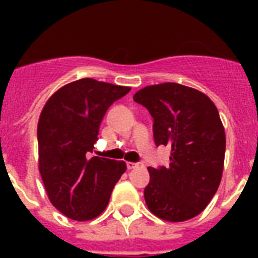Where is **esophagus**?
Masks as SVG:
<instances>
[{"instance_id":"esophagus-1","label":"esophagus","mask_w":258,"mask_h":258,"mask_svg":"<svg viewBox=\"0 0 258 258\" xmlns=\"http://www.w3.org/2000/svg\"><path fill=\"white\" fill-rule=\"evenodd\" d=\"M139 166H142V163H139V162H127V169L128 170L137 169Z\"/></svg>"}]
</instances>
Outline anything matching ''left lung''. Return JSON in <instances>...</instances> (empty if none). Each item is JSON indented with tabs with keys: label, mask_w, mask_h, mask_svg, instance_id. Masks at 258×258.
<instances>
[{
	"label": "left lung",
	"mask_w": 258,
	"mask_h": 258,
	"mask_svg": "<svg viewBox=\"0 0 258 258\" xmlns=\"http://www.w3.org/2000/svg\"><path fill=\"white\" fill-rule=\"evenodd\" d=\"M134 100L153 116L155 145L171 147L167 167H149L147 208L170 222L198 216L216 194L224 170L226 138L218 109L205 93L176 83L145 87Z\"/></svg>",
	"instance_id": "obj_1"
}]
</instances>
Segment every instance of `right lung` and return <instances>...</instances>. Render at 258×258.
<instances>
[{
	"mask_svg": "<svg viewBox=\"0 0 258 258\" xmlns=\"http://www.w3.org/2000/svg\"><path fill=\"white\" fill-rule=\"evenodd\" d=\"M130 89L80 79L56 91L42 108L38 170L50 204L71 220L88 221L104 212L127 169L124 162L91 154L107 109Z\"/></svg>",
	"mask_w": 258,
	"mask_h": 258,
	"instance_id": "add662e5",
	"label": "right lung"
}]
</instances>
